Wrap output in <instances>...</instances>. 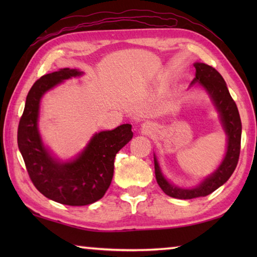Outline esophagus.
Masks as SVG:
<instances>
[{
  "mask_svg": "<svg viewBox=\"0 0 257 257\" xmlns=\"http://www.w3.org/2000/svg\"><path fill=\"white\" fill-rule=\"evenodd\" d=\"M142 130H143V132H144L145 134H149V133L152 132V130H154V127H153V124L144 123V124L142 125Z\"/></svg>",
  "mask_w": 257,
  "mask_h": 257,
  "instance_id": "esophagus-1",
  "label": "esophagus"
}]
</instances>
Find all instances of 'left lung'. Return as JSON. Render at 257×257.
<instances>
[{
  "mask_svg": "<svg viewBox=\"0 0 257 257\" xmlns=\"http://www.w3.org/2000/svg\"><path fill=\"white\" fill-rule=\"evenodd\" d=\"M194 67L196 69V73L190 85L202 87L210 96L213 105L219 113L221 124L227 135V151H225L222 162L216 168V170L205 179H203L197 186L191 187V188H184L169 181L161 170L158 158L154 154L156 181L165 194L170 197L179 199L207 196L222 186L231 177L236 169L239 153H240L241 121L237 105L229 93L227 84L222 76L211 66L196 62L194 63Z\"/></svg>",
  "mask_w": 257,
  "mask_h": 257,
  "instance_id": "obj_1",
  "label": "left lung"
}]
</instances>
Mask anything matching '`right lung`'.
Returning <instances> with one entry per match:
<instances>
[{
  "mask_svg": "<svg viewBox=\"0 0 257 257\" xmlns=\"http://www.w3.org/2000/svg\"><path fill=\"white\" fill-rule=\"evenodd\" d=\"M77 69H60L41 77L30 88L18 127V146L34 186L45 197L70 206L101 199L111 185L114 159L133 138L132 124L94 135L76 158L60 161L44 145L38 128L41 99L61 82L79 77Z\"/></svg>",
  "mask_w": 257,
  "mask_h": 257,
  "instance_id": "1",
  "label": "right lung"
}]
</instances>
